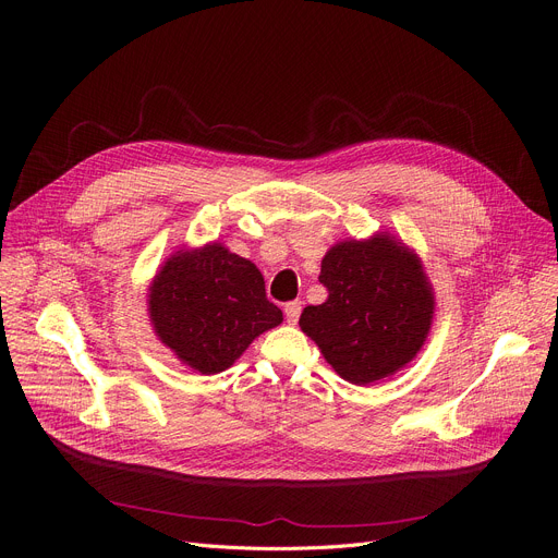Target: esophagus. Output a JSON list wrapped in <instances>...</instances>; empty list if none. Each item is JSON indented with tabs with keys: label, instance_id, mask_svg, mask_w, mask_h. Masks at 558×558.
Here are the masks:
<instances>
[{
	"label": "esophagus",
	"instance_id": "esophagus-1",
	"mask_svg": "<svg viewBox=\"0 0 558 558\" xmlns=\"http://www.w3.org/2000/svg\"><path fill=\"white\" fill-rule=\"evenodd\" d=\"M299 316H301V303L299 301H291L284 305V318L289 320L291 326L299 324Z\"/></svg>",
	"mask_w": 558,
	"mask_h": 558
}]
</instances>
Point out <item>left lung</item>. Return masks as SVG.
<instances>
[{"label": "left lung", "mask_w": 558, "mask_h": 558, "mask_svg": "<svg viewBox=\"0 0 558 558\" xmlns=\"http://www.w3.org/2000/svg\"><path fill=\"white\" fill-rule=\"evenodd\" d=\"M328 299L301 314V328L353 385L393 375L421 350L434 294L416 255L389 234L341 242L320 262Z\"/></svg>", "instance_id": "1"}]
</instances>
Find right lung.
Masks as SVG:
<instances>
[{
  "mask_svg": "<svg viewBox=\"0 0 558 558\" xmlns=\"http://www.w3.org/2000/svg\"><path fill=\"white\" fill-rule=\"evenodd\" d=\"M149 312L160 341L203 375L226 371L282 324L255 264L221 244L169 257L149 289Z\"/></svg>",
  "mask_w": 558,
  "mask_h": 558,
  "instance_id": "obj_1",
  "label": "right lung"
}]
</instances>
